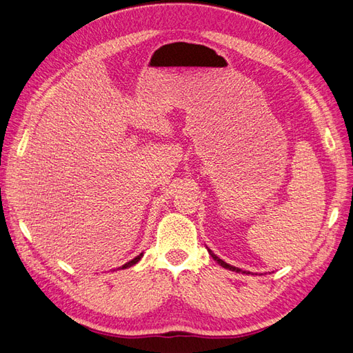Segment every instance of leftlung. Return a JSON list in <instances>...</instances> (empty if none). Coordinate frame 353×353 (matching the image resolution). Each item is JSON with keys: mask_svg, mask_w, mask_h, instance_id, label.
I'll list each match as a JSON object with an SVG mask.
<instances>
[{"mask_svg": "<svg viewBox=\"0 0 353 353\" xmlns=\"http://www.w3.org/2000/svg\"><path fill=\"white\" fill-rule=\"evenodd\" d=\"M208 252L211 254V256H213L214 258V260L219 263V264H221L222 265V268H225V269H230V270H234V272H241V273H246V272H243V270H240V269H237V268H234V265H230V264H226L225 261H222L221 260V258H219V256H216L213 252H211V250H208Z\"/></svg>", "mask_w": 353, "mask_h": 353, "instance_id": "left-lung-1", "label": "left lung"}]
</instances>
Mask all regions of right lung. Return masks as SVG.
Segmentation results:
<instances>
[{
    "instance_id": "obj_1",
    "label": "right lung",
    "mask_w": 353,
    "mask_h": 353,
    "mask_svg": "<svg viewBox=\"0 0 353 353\" xmlns=\"http://www.w3.org/2000/svg\"><path fill=\"white\" fill-rule=\"evenodd\" d=\"M142 256H143V254H140V255H137V256L134 258V260H131V261H128L127 264H123V265H122V269H127V268H131V265H134V264H136V263H137V261H139V260H140V258H142Z\"/></svg>"
}]
</instances>
